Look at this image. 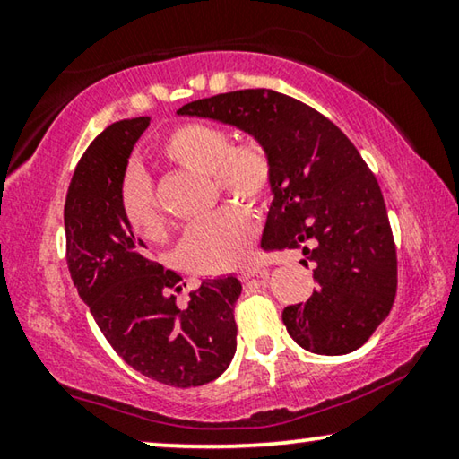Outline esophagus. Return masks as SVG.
I'll return each instance as SVG.
<instances>
[{
    "instance_id": "1",
    "label": "esophagus",
    "mask_w": 459,
    "mask_h": 459,
    "mask_svg": "<svg viewBox=\"0 0 459 459\" xmlns=\"http://www.w3.org/2000/svg\"><path fill=\"white\" fill-rule=\"evenodd\" d=\"M255 275H267V269L265 267H257V265H247L245 269H241V273H238V278L243 281L255 278Z\"/></svg>"
}]
</instances>
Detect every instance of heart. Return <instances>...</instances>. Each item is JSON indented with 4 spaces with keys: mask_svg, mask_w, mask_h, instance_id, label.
<instances>
[{
    "mask_svg": "<svg viewBox=\"0 0 459 459\" xmlns=\"http://www.w3.org/2000/svg\"><path fill=\"white\" fill-rule=\"evenodd\" d=\"M159 152L165 161L192 171L208 173L214 192L249 204L265 202L275 186L272 151L259 138L232 143L227 128L187 122L163 138ZM122 216L134 235L144 241H161L165 216L141 171H130L120 187ZM255 221L243 206H224L187 232L179 243V261L198 273L230 272L249 255Z\"/></svg>",
    "mask_w": 459,
    "mask_h": 459,
    "instance_id": "b5f03b06",
    "label": "heart"
}]
</instances>
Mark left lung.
I'll return each mask as SVG.
<instances>
[{
	"label": "left lung",
	"mask_w": 459,
	"mask_h": 459,
	"mask_svg": "<svg viewBox=\"0 0 459 459\" xmlns=\"http://www.w3.org/2000/svg\"><path fill=\"white\" fill-rule=\"evenodd\" d=\"M178 114L212 118L264 141L275 161L273 202L261 247L302 249L318 288L283 308L298 345L351 353L396 298V245L377 179L353 143L321 112L273 90L218 93Z\"/></svg>",
	"instance_id": "left-lung-1"
}]
</instances>
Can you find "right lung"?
I'll return each instance as SVG.
<instances>
[{"instance_id": "right-lung-1", "label": "right lung", "mask_w": 459, "mask_h": 459, "mask_svg": "<svg viewBox=\"0 0 459 459\" xmlns=\"http://www.w3.org/2000/svg\"><path fill=\"white\" fill-rule=\"evenodd\" d=\"M151 118L120 120L93 138L65 200L67 265L108 343L130 368L173 388L216 380L237 351V278L204 280L178 307L181 275L144 255L120 210L134 143Z\"/></svg>"}]
</instances>
